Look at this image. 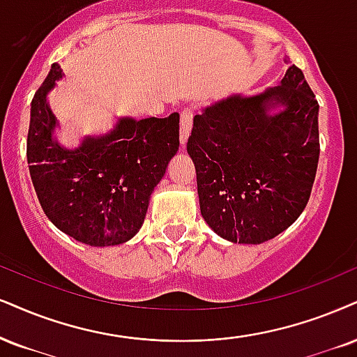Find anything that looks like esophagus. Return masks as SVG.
Returning <instances> with one entry per match:
<instances>
[{
	"label": "esophagus",
	"mask_w": 357,
	"mask_h": 357,
	"mask_svg": "<svg viewBox=\"0 0 357 357\" xmlns=\"http://www.w3.org/2000/svg\"><path fill=\"white\" fill-rule=\"evenodd\" d=\"M192 119H193V109L185 107L180 114V142L185 145L188 135H190L192 129Z\"/></svg>",
	"instance_id": "obj_1"
}]
</instances>
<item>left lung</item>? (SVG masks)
I'll list each match as a JSON object with an SVG mask.
<instances>
[{
    "mask_svg": "<svg viewBox=\"0 0 357 357\" xmlns=\"http://www.w3.org/2000/svg\"><path fill=\"white\" fill-rule=\"evenodd\" d=\"M285 111L270 116V107ZM319 104L291 66L281 86L231 96L193 117L187 151L200 212L215 233L258 245L280 235L310 200L319 160Z\"/></svg>",
    "mask_w": 357,
    "mask_h": 357,
    "instance_id": "obj_1",
    "label": "left lung"
}]
</instances>
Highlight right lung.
<instances>
[{
    "label": "right lung",
    "instance_id": "obj_1",
    "mask_svg": "<svg viewBox=\"0 0 357 357\" xmlns=\"http://www.w3.org/2000/svg\"><path fill=\"white\" fill-rule=\"evenodd\" d=\"M59 77L54 63L31 102L26 155L38 200L74 240L121 245L140 230L151 193L178 151L180 116L122 119L111 134L66 151L51 139L56 119L46 102Z\"/></svg>",
    "mask_w": 357,
    "mask_h": 357
}]
</instances>
